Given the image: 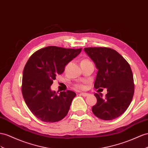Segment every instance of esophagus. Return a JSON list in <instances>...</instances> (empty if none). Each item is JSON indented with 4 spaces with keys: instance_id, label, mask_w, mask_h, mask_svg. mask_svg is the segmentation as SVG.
Segmentation results:
<instances>
[{
    "instance_id": "obj_1",
    "label": "esophagus",
    "mask_w": 148,
    "mask_h": 148,
    "mask_svg": "<svg viewBox=\"0 0 148 148\" xmlns=\"http://www.w3.org/2000/svg\"><path fill=\"white\" fill-rule=\"evenodd\" d=\"M80 94H81V96H84V97H87V96H89V94H88V93H86V92H82V93H81Z\"/></svg>"
}]
</instances>
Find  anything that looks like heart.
I'll return each instance as SVG.
<instances>
[{
	"label": "heart",
	"instance_id": "1",
	"mask_svg": "<svg viewBox=\"0 0 148 148\" xmlns=\"http://www.w3.org/2000/svg\"><path fill=\"white\" fill-rule=\"evenodd\" d=\"M84 61H89V60L84 59V60H83L82 62H84ZM78 88H83V86L82 85H79L78 86Z\"/></svg>",
	"mask_w": 148,
	"mask_h": 148
}]
</instances>
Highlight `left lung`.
<instances>
[{
    "mask_svg": "<svg viewBox=\"0 0 148 148\" xmlns=\"http://www.w3.org/2000/svg\"><path fill=\"white\" fill-rule=\"evenodd\" d=\"M84 51L97 69L94 86L107 88L103 97L96 93L94 114L103 120H112L126 111L134 95V79L130 64L116 51L108 47H86Z\"/></svg>",
    "mask_w": 148,
    "mask_h": 148,
    "instance_id": "1",
    "label": "left lung"
}]
</instances>
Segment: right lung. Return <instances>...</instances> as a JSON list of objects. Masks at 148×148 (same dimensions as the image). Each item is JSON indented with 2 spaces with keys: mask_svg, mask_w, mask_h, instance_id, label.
Returning <instances> with one entry per match:
<instances>
[{
  "mask_svg": "<svg viewBox=\"0 0 148 148\" xmlns=\"http://www.w3.org/2000/svg\"><path fill=\"white\" fill-rule=\"evenodd\" d=\"M81 51L82 48L48 46L30 57L23 71L22 92L29 109L38 119L55 123L67 114L76 94L72 90L58 94L51 86L56 75L61 74Z\"/></svg>",
  "mask_w": 148,
  "mask_h": 148,
  "instance_id": "right-lung-1",
  "label": "right lung"
}]
</instances>
